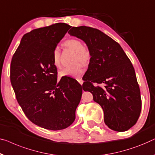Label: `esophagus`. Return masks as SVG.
Listing matches in <instances>:
<instances>
[{"mask_svg": "<svg viewBox=\"0 0 155 155\" xmlns=\"http://www.w3.org/2000/svg\"><path fill=\"white\" fill-rule=\"evenodd\" d=\"M78 82L80 83V84H82V83H83V80L81 79V78H79V79H78Z\"/></svg>", "mask_w": 155, "mask_h": 155, "instance_id": "esophagus-1", "label": "esophagus"}]
</instances>
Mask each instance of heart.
Returning a JSON list of instances; mask_svg holds the SVG:
<instances>
[{
	"label": "heart",
	"instance_id": "obj_1",
	"mask_svg": "<svg viewBox=\"0 0 155 155\" xmlns=\"http://www.w3.org/2000/svg\"><path fill=\"white\" fill-rule=\"evenodd\" d=\"M64 45L67 48L76 52L75 63L80 62L83 65L88 64L91 60V51L87 47H84L82 40L78 38H71L65 41ZM52 61L54 66L57 68L61 67L60 61V50L58 48H54L52 53ZM83 73L82 66L76 64L73 66L66 67L59 73L60 77H73L80 78Z\"/></svg>",
	"mask_w": 155,
	"mask_h": 155
}]
</instances>
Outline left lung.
Wrapping results in <instances>:
<instances>
[{
	"mask_svg": "<svg viewBox=\"0 0 155 155\" xmlns=\"http://www.w3.org/2000/svg\"><path fill=\"white\" fill-rule=\"evenodd\" d=\"M68 33L84 40L91 51L83 89L90 91L94 101L101 106L110 129L127 131L137 122L142 105L130 59L118 42L98 29L82 26L73 27Z\"/></svg>",
	"mask_w": 155,
	"mask_h": 155,
	"instance_id": "1",
	"label": "left lung"
}]
</instances>
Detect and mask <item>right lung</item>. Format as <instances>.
<instances>
[{
  "label": "right lung",
  "instance_id": "add662e5",
  "mask_svg": "<svg viewBox=\"0 0 155 155\" xmlns=\"http://www.w3.org/2000/svg\"><path fill=\"white\" fill-rule=\"evenodd\" d=\"M71 27L57 23L26 33L13 55L10 81L22 110L33 124L46 129L68 127L75 119L82 85L75 79L57 82L52 53Z\"/></svg>",
  "mask_w": 155,
  "mask_h": 155
}]
</instances>
